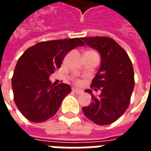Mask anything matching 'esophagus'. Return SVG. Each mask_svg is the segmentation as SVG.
Masks as SVG:
<instances>
[{
    "mask_svg": "<svg viewBox=\"0 0 151 151\" xmlns=\"http://www.w3.org/2000/svg\"><path fill=\"white\" fill-rule=\"evenodd\" d=\"M73 91L75 92V93H77V94H82V90H80V89H78V88H73Z\"/></svg>",
    "mask_w": 151,
    "mask_h": 151,
    "instance_id": "esophagus-1",
    "label": "esophagus"
}]
</instances>
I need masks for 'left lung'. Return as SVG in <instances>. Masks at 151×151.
<instances>
[{
  "label": "left lung",
  "mask_w": 151,
  "mask_h": 151,
  "mask_svg": "<svg viewBox=\"0 0 151 151\" xmlns=\"http://www.w3.org/2000/svg\"><path fill=\"white\" fill-rule=\"evenodd\" d=\"M82 40L101 56L100 67L91 84V88L100 90L101 93L95 97L92 90H85L91 95L92 102L82 108V111L99 125L110 124L118 120L129 105L134 87L133 65L126 52L111 38L96 36Z\"/></svg>",
  "instance_id": "left-lung-1"
}]
</instances>
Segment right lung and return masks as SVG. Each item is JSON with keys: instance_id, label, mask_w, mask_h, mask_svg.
Returning a JSON list of instances; mask_svg holds the SVG:
<instances>
[{"instance_id": "1", "label": "right lung", "mask_w": 151, "mask_h": 151, "mask_svg": "<svg viewBox=\"0 0 151 151\" xmlns=\"http://www.w3.org/2000/svg\"><path fill=\"white\" fill-rule=\"evenodd\" d=\"M83 45L79 38L40 42L27 48L18 59L12 89L15 104L27 120L43 122L58 111L71 86L65 83L54 86L49 77L60 67L67 53Z\"/></svg>"}]
</instances>
